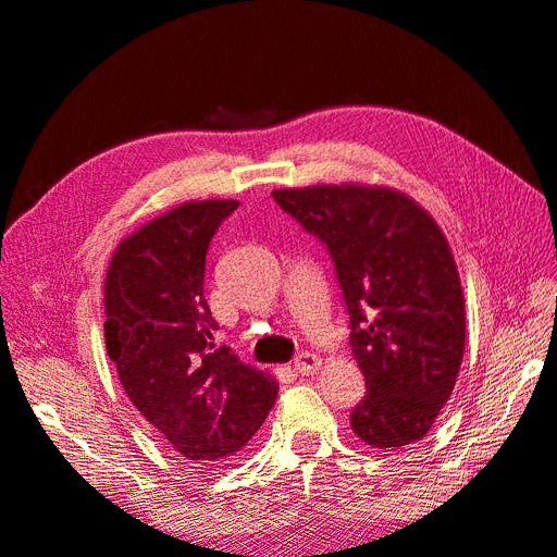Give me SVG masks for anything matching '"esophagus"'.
<instances>
[{"label": "esophagus", "mask_w": 557, "mask_h": 557, "mask_svg": "<svg viewBox=\"0 0 557 557\" xmlns=\"http://www.w3.org/2000/svg\"><path fill=\"white\" fill-rule=\"evenodd\" d=\"M320 364H323V362H320V358L315 356V352H299V356L293 362L295 372L301 374V376H309V374L318 372Z\"/></svg>", "instance_id": "obj_1"}]
</instances>
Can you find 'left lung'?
<instances>
[{
    "label": "left lung",
    "mask_w": 557,
    "mask_h": 557,
    "mask_svg": "<svg viewBox=\"0 0 557 557\" xmlns=\"http://www.w3.org/2000/svg\"><path fill=\"white\" fill-rule=\"evenodd\" d=\"M323 242L350 315L367 395L350 428L372 448L423 440L444 409L465 352L458 264L434 218L387 185L342 183L272 193Z\"/></svg>",
    "instance_id": "obj_1"
}]
</instances>
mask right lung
Here are the masks:
<instances>
[{"label": "right lung", "mask_w": 557, "mask_h": 557, "mask_svg": "<svg viewBox=\"0 0 557 557\" xmlns=\"http://www.w3.org/2000/svg\"><path fill=\"white\" fill-rule=\"evenodd\" d=\"M237 207L183 201L117 244L104 278V339L123 391L193 465L242 450L278 395L272 374L213 344L205 262L213 232Z\"/></svg>", "instance_id": "obj_1"}]
</instances>
